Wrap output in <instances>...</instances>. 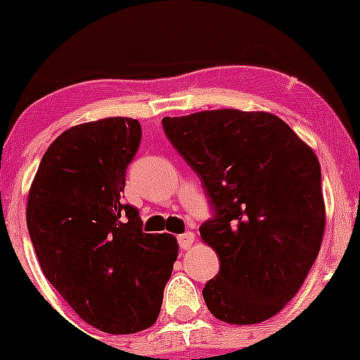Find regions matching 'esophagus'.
I'll return each mask as SVG.
<instances>
[{
  "instance_id": "1",
  "label": "esophagus",
  "mask_w": 360,
  "mask_h": 360,
  "mask_svg": "<svg viewBox=\"0 0 360 360\" xmlns=\"http://www.w3.org/2000/svg\"><path fill=\"white\" fill-rule=\"evenodd\" d=\"M177 244H179V248L183 250L191 249L195 244V235L191 233V231H188V233H183V235H177Z\"/></svg>"
}]
</instances>
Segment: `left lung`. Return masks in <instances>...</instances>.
<instances>
[{
    "mask_svg": "<svg viewBox=\"0 0 360 360\" xmlns=\"http://www.w3.org/2000/svg\"><path fill=\"white\" fill-rule=\"evenodd\" d=\"M162 123L216 212L200 226L221 261L202 291L207 308L228 324L268 321L300 291L321 250L317 155L266 111L212 110Z\"/></svg>",
    "mask_w": 360,
    "mask_h": 360,
    "instance_id": "8db88e82",
    "label": "left lung"
}]
</instances>
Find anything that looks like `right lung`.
<instances>
[{"label":"right lung","mask_w":360,"mask_h":360,"mask_svg":"<svg viewBox=\"0 0 360 360\" xmlns=\"http://www.w3.org/2000/svg\"><path fill=\"white\" fill-rule=\"evenodd\" d=\"M141 143L134 118L64 130L39 162L27 195V230L50 284L86 324L110 335L151 328L177 259L170 233H144L122 203Z\"/></svg>","instance_id":"obj_1"}]
</instances>
